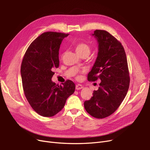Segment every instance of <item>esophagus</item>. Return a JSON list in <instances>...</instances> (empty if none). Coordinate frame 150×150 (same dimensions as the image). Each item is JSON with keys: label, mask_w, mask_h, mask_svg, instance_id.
Segmentation results:
<instances>
[{"label": "esophagus", "mask_w": 150, "mask_h": 150, "mask_svg": "<svg viewBox=\"0 0 150 150\" xmlns=\"http://www.w3.org/2000/svg\"><path fill=\"white\" fill-rule=\"evenodd\" d=\"M83 88V86L81 85L80 84H76V86H75V89L76 90H80L81 89H82Z\"/></svg>", "instance_id": "34e87169"}]
</instances>
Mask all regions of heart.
Segmentation results:
<instances>
[{
    "label": "heart",
    "mask_w": 150,
    "mask_h": 150,
    "mask_svg": "<svg viewBox=\"0 0 150 150\" xmlns=\"http://www.w3.org/2000/svg\"><path fill=\"white\" fill-rule=\"evenodd\" d=\"M75 49L77 54L79 56L84 54L89 55L91 51V48L89 47V45L86 43L83 42L78 43L77 44H76L75 46Z\"/></svg>",
    "instance_id": "obj_1"
}]
</instances>
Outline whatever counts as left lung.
<instances>
[{
  "label": "left lung",
  "instance_id": "left-lung-1",
  "mask_svg": "<svg viewBox=\"0 0 150 150\" xmlns=\"http://www.w3.org/2000/svg\"><path fill=\"white\" fill-rule=\"evenodd\" d=\"M91 35L98 43V53L88 80H100V83L91 99L84 102V107L89 115L101 119L119 107L127 94L130 78L121 43L105 30H96Z\"/></svg>",
  "mask_w": 150,
  "mask_h": 150
}]
</instances>
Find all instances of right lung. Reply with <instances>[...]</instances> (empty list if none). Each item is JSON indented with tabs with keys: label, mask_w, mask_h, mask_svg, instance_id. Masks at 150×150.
<instances>
[{
	"label": "right lung",
	"mask_w": 150,
	"mask_h": 150,
	"mask_svg": "<svg viewBox=\"0 0 150 150\" xmlns=\"http://www.w3.org/2000/svg\"><path fill=\"white\" fill-rule=\"evenodd\" d=\"M69 34L47 32L32 42L24 54L21 67L23 87L32 108L40 115L51 117L59 112L75 85L67 80L62 85L51 80L54 68L59 65V50Z\"/></svg>",
	"instance_id": "right-lung-1"
}]
</instances>
